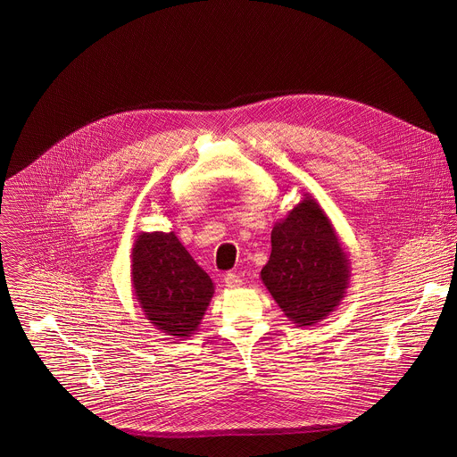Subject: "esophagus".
<instances>
[{
    "mask_svg": "<svg viewBox=\"0 0 457 457\" xmlns=\"http://www.w3.org/2000/svg\"><path fill=\"white\" fill-rule=\"evenodd\" d=\"M225 286L228 289H236V287L243 286V278L237 274H227L225 275Z\"/></svg>",
    "mask_w": 457,
    "mask_h": 457,
    "instance_id": "1",
    "label": "esophagus"
}]
</instances>
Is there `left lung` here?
<instances>
[{"label":"left lung","instance_id":"obj_1","mask_svg":"<svg viewBox=\"0 0 457 457\" xmlns=\"http://www.w3.org/2000/svg\"><path fill=\"white\" fill-rule=\"evenodd\" d=\"M260 275L298 328L324 320L345 298L352 265L329 216L312 194L275 223L272 253Z\"/></svg>","mask_w":457,"mask_h":457}]
</instances>
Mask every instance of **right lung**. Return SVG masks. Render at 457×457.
I'll use <instances>...</instances> for the list:
<instances>
[{
    "label": "right lung",
    "mask_w": 457,
    "mask_h": 457,
    "mask_svg": "<svg viewBox=\"0 0 457 457\" xmlns=\"http://www.w3.org/2000/svg\"><path fill=\"white\" fill-rule=\"evenodd\" d=\"M133 296L154 328L173 337L195 335L214 284L175 232H140L131 249Z\"/></svg>",
    "instance_id": "obj_1"
}]
</instances>
